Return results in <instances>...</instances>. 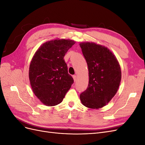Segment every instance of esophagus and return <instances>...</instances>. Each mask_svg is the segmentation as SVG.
Masks as SVG:
<instances>
[{
  "instance_id": "34e87169",
  "label": "esophagus",
  "mask_w": 145,
  "mask_h": 145,
  "mask_svg": "<svg viewBox=\"0 0 145 145\" xmlns=\"http://www.w3.org/2000/svg\"><path fill=\"white\" fill-rule=\"evenodd\" d=\"M72 77H73V78H74V82H76V81L77 80V76H76V75H73V76H72Z\"/></svg>"
}]
</instances>
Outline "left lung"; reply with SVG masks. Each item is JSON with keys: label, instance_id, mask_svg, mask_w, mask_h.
Wrapping results in <instances>:
<instances>
[{"label": "left lung", "instance_id": "left-lung-1", "mask_svg": "<svg viewBox=\"0 0 145 145\" xmlns=\"http://www.w3.org/2000/svg\"><path fill=\"white\" fill-rule=\"evenodd\" d=\"M89 71L87 89L80 95L82 103L89 108L105 106L116 94L121 80L120 65L107 48L94 43L80 44Z\"/></svg>", "mask_w": 145, "mask_h": 145}]
</instances>
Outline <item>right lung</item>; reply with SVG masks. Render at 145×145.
Wrapping results in <instances>:
<instances>
[{
	"label": "right lung",
	"mask_w": 145,
	"mask_h": 145,
	"mask_svg": "<svg viewBox=\"0 0 145 145\" xmlns=\"http://www.w3.org/2000/svg\"><path fill=\"white\" fill-rule=\"evenodd\" d=\"M75 42L54 40L43 44L35 53L29 69L30 84L34 94L46 106L62 102L74 83L63 59Z\"/></svg>",
	"instance_id": "obj_1"
}]
</instances>
